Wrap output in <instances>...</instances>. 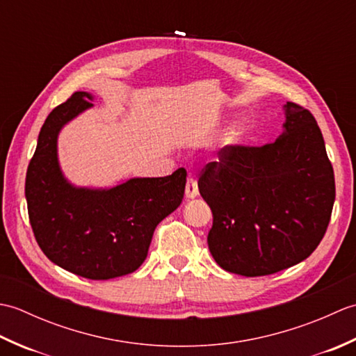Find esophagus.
<instances>
[{
  "label": "esophagus",
  "instance_id": "34e87169",
  "mask_svg": "<svg viewBox=\"0 0 356 356\" xmlns=\"http://www.w3.org/2000/svg\"><path fill=\"white\" fill-rule=\"evenodd\" d=\"M185 195L186 199H194L199 195V186H197V180L194 179V176H190L186 180V188H185Z\"/></svg>",
  "mask_w": 356,
  "mask_h": 356
}]
</instances>
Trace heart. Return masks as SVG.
Returning <instances> with one entry per match:
<instances>
[{
    "mask_svg": "<svg viewBox=\"0 0 356 356\" xmlns=\"http://www.w3.org/2000/svg\"><path fill=\"white\" fill-rule=\"evenodd\" d=\"M238 139H240V131H234V133L231 134V138H229L231 142H237Z\"/></svg>",
    "mask_w": 356,
    "mask_h": 356,
    "instance_id": "b5f03b06",
    "label": "heart"
}]
</instances>
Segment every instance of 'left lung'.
I'll use <instances>...</instances> for the list:
<instances>
[{
    "mask_svg": "<svg viewBox=\"0 0 356 356\" xmlns=\"http://www.w3.org/2000/svg\"><path fill=\"white\" fill-rule=\"evenodd\" d=\"M280 138L263 147L228 145L199 177L211 211V255L245 277L275 274L320 245L335 202L334 168L312 113L284 105Z\"/></svg>",
    "mask_w": 356,
    "mask_h": 356,
    "instance_id": "8db88e82",
    "label": "left lung"
}]
</instances>
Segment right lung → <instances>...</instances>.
<instances>
[{
	"mask_svg": "<svg viewBox=\"0 0 356 356\" xmlns=\"http://www.w3.org/2000/svg\"><path fill=\"white\" fill-rule=\"evenodd\" d=\"M92 101L76 92L45 119L27 168L26 200L35 238L50 261L84 278L110 280L131 274L147 259L156 226L182 203L186 171L105 190L72 185L59 166L58 136Z\"/></svg>",
	"mask_w": 356,
	"mask_h": 356,
	"instance_id": "1",
	"label": "right lung"
}]
</instances>
